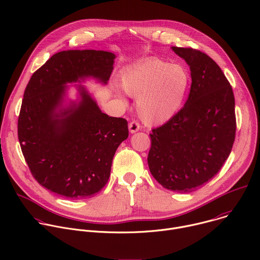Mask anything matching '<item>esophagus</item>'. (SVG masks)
<instances>
[{
	"label": "esophagus",
	"mask_w": 260,
	"mask_h": 260,
	"mask_svg": "<svg viewBox=\"0 0 260 260\" xmlns=\"http://www.w3.org/2000/svg\"><path fill=\"white\" fill-rule=\"evenodd\" d=\"M128 128H129V132H131L132 134L137 133V132L140 129V123H139V121H137V120L131 121L129 124H128Z\"/></svg>",
	"instance_id": "1"
}]
</instances>
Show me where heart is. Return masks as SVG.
I'll list each match as a JSON object with an SVG mask.
<instances>
[{"label":"heart","mask_w":260,"mask_h":260,"mask_svg":"<svg viewBox=\"0 0 260 260\" xmlns=\"http://www.w3.org/2000/svg\"><path fill=\"white\" fill-rule=\"evenodd\" d=\"M191 83L188 69L161 59H151L128 70L121 86L137 99V109L148 124H160L181 109Z\"/></svg>","instance_id":"1"}]
</instances>
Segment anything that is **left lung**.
I'll use <instances>...</instances> for the list:
<instances>
[{
  "mask_svg": "<svg viewBox=\"0 0 260 260\" xmlns=\"http://www.w3.org/2000/svg\"><path fill=\"white\" fill-rule=\"evenodd\" d=\"M191 69L188 99L150 134L148 165L167 190L190 193L210 181L228 159L236 137L235 97L220 67L205 53L172 47Z\"/></svg>",
  "mask_w": 260,
  "mask_h": 260,
  "instance_id": "8db88e82",
  "label": "left lung"
}]
</instances>
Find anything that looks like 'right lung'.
<instances>
[{"instance_id":"right-lung-1","label":"right lung","mask_w":260,"mask_h":260,"mask_svg":"<svg viewBox=\"0 0 260 260\" xmlns=\"http://www.w3.org/2000/svg\"><path fill=\"white\" fill-rule=\"evenodd\" d=\"M114 54L69 50L54 54L31 75L18 116V140L36 181L62 197H92L107 184L127 121L103 113L80 86L81 100L57 112L65 83L94 76L109 79Z\"/></svg>"}]
</instances>
